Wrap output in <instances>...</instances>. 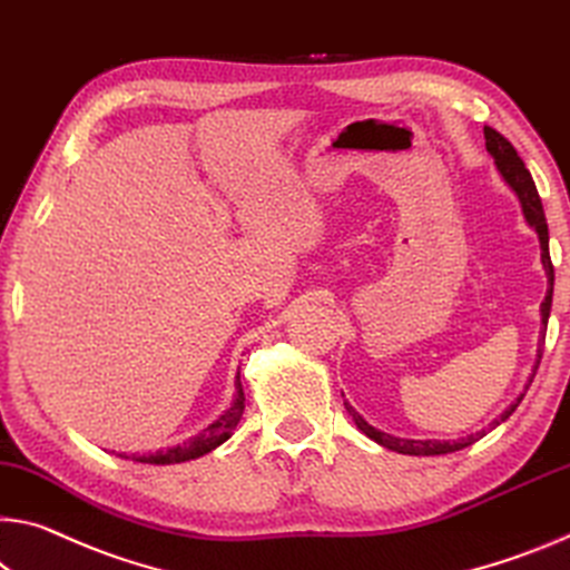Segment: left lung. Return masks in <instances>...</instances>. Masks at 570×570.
I'll return each mask as SVG.
<instances>
[{"mask_svg":"<svg viewBox=\"0 0 570 570\" xmlns=\"http://www.w3.org/2000/svg\"><path fill=\"white\" fill-rule=\"evenodd\" d=\"M484 141H487V151H490L497 169H500V175L504 177V183L512 187V193L518 195V200L522 205V215H525V220L532 230L538 233L540 238V258H543V268L548 274V294L543 304H540V314H543V332L548 327V317H550V304H553V264H550V253H548V223H546V213H543V203H540V195L535 189V183H532L530 171L525 167V161L518 157V151H514L512 144L502 137L500 131H494L492 126H484ZM543 342L546 337H540L538 342V360H535V370L540 365V357H543ZM532 383V381H530ZM525 395V393H522ZM522 395L518 401H514L508 411H504L500 419L492 421V426H500L502 421H508L512 411L518 409ZM345 409L350 411L352 421L357 423V429L365 433L375 441V444H381L391 451H399V454H411V456H436V454H451V451H459L464 446H472L474 441H480L484 436V431L480 433H472V436L466 439H459V441H415V439H399V436H391V433H383L370 426V423L360 415L355 409H352L350 403H345Z\"/></svg>","mask_w":570,"mask_h":570,"instance_id":"1","label":"left lung"}]
</instances>
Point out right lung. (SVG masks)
I'll return each instance as SVG.
<instances>
[{
	"label": "right lung",
	"mask_w": 570,
	"mask_h": 570,
	"mask_svg": "<svg viewBox=\"0 0 570 570\" xmlns=\"http://www.w3.org/2000/svg\"><path fill=\"white\" fill-rule=\"evenodd\" d=\"M243 409H246V395H243V385H240V375L236 381V401L228 411H225L218 421H213L210 426L203 429L197 433L195 439L185 441V444H177L167 451H155V454H147V456H126V459H134V462H141V464H179V462H189V459H197L207 454V451H213L215 446H220L223 441L230 439V433L236 431Z\"/></svg>",
	"instance_id": "add662e5"
}]
</instances>
